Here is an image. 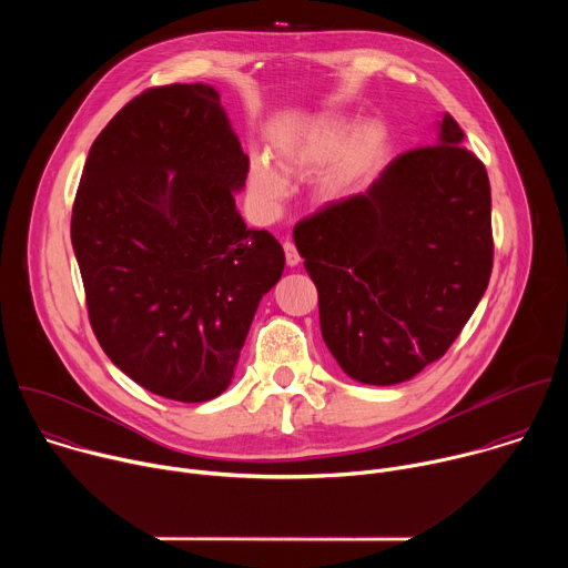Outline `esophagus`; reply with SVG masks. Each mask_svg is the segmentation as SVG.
Masks as SVG:
<instances>
[{"label": "esophagus", "instance_id": "1", "mask_svg": "<svg viewBox=\"0 0 568 568\" xmlns=\"http://www.w3.org/2000/svg\"><path fill=\"white\" fill-rule=\"evenodd\" d=\"M283 250H285V261H287V265L290 267H296L298 263H301V256H298V252H296V247H294V242H285L283 245Z\"/></svg>", "mask_w": 568, "mask_h": 568}]
</instances>
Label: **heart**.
<instances>
[{
    "label": "heart",
    "instance_id": "1",
    "mask_svg": "<svg viewBox=\"0 0 568 568\" xmlns=\"http://www.w3.org/2000/svg\"><path fill=\"white\" fill-rule=\"evenodd\" d=\"M388 145V130L379 119H364L353 125L346 114H318L285 139L272 161L256 156L250 164L247 191L252 200L274 211L285 197V180L328 169L318 184L321 197L333 200L368 175Z\"/></svg>",
    "mask_w": 568,
    "mask_h": 568
}]
</instances>
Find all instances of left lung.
Wrapping results in <instances>:
<instances>
[{
	"instance_id": "obj_1",
	"label": "left lung",
	"mask_w": 568,
	"mask_h": 568,
	"mask_svg": "<svg viewBox=\"0 0 568 568\" xmlns=\"http://www.w3.org/2000/svg\"><path fill=\"white\" fill-rule=\"evenodd\" d=\"M429 148L395 156L364 191L294 226L318 292L321 335L342 371L373 386L440 359L493 274V197L445 112Z\"/></svg>"
}]
</instances>
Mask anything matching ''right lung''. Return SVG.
<instances>
[{
  "label": "right lung",
  "mask_w": 568,
  "mask_h": 568,
  "mask_svg": "<svg viewBox=\"0 0 568 568\" xmlns=\"http://www.w3.org/2000/svg\"><path fill=\"white\" fill-rule=\"evenodd\" d=\"M250 156L204 83L154 88L97 136L71 213L94 335L132 382L178 402L224 393L278 240L235 209Z\"/></svg>",
  "instance_id": "obj_1"
}]
</instances>
